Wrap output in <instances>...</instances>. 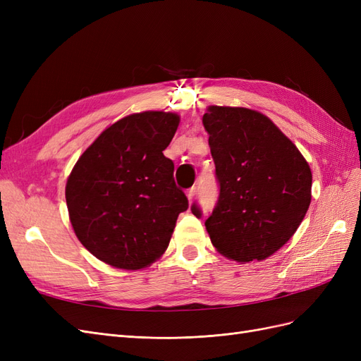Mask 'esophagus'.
<instances>
[{
    "instance_id": "esophagus-1",
    "label": "esophagus",
    "mask_w": 361,
    "mask_h": 361,
    "mask_svg": "<svg viewBox=\"0 0 361 361\" xmlns=\"http://www.w3.org/2000/svg\"><path fill=\"white\" fill-rule=\"evenodd\" d=\"M194 195H195V188L192 187V188H190V190L187 191V197H188V200H190V202L194 199Z\"/></svg>"
}]
</instances>
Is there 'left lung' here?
<instances>
[{
	"label": "left lung",
	"instance_id": "8db88e82",
	"mask_svg": "<svg viewBox=\"0 0 361 361\" xmlns=\"http://www.w3.org/2000/svg\"><path fill=\"white\" fill-rule=\"evenodd\" d=\"M220 194L204 221L218 253L264 260L297 232L312 200V171L271 120L241 106L212 105L203 114ZM202 216L197 204L191 206Z\"/></svg>",
	"mask_w": 361,
	"mask_h": 361
}]
</instances>
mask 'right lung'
I'll use <instances>...</instances> for the list:
<instances>
[{
    "label": "right lung",
    "mask_w": 361,
    "mask_h": 361,
    "mask_svg": "<svg viewBox=\"0 0 361 361\" xmlns=\"http://www.w3.org/2000/svg\"><path fill=\"white\" fill-rule=\"evenodd\" d=\"M164 111L130 114L108 126L76 161L66 203L80 243L105 264L141 269L167 250L188 199L164 157L179 126Z\"/></svg>",
    "instance_id": "1"
}]
</instances>
